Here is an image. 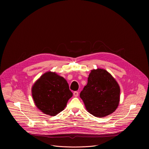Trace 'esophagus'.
Masks as SVG:
<instances>
[{
  "label": "esophagus",
  "instance_id": "esophagus-1",
  "mask_svg": "<svg viewBox=\"0 0 149 149\" xmlns=\"http://www.w3.org/2000/svg\"><path fill=\"white\" fill-rule=\"evenodd\" d=\"M73 95H74V96L75 97H77V96H79V92H78L77 91H74V92H73Z\"/></svg>",
  "mask_w": 149,
  "mask_h": 149
}]
</instances>
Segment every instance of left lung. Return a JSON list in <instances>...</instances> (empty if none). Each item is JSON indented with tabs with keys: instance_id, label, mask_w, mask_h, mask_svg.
<instances>
[{
	"instance_id": "left-lung-1",
	"label": "left lung",
	"mask_w": 149,
	"mask_h": 149,
	"mask_svg": "<svg viewBox=\"0 0 149 149\" xmlns=\"http://www.w3.org/2000/svg\"><path fill=\"white\" fill-rule=\"evenodd\" d=\"M120 91L119 86L111 74L104 69L98 68L91 70L88 83L80 96L91 114L103 118L117 108Z\"/></svg>"
}]
</instances>
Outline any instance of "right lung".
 <instances>
[{"instance_id":"obj_1","label":"right lung","mask_w":149,"mask_h":149,"mask_svg":"<svg viewBox=\"0 0 149 149\" xmlns=\"http://www.w3.org/2000/svg\"><path fill=\"white\" fill-rule=\"evenodd\" d=\"M72 95L66 80L51 72L43 74L32 88L36 106L50 116H55L62 111Z\"/></svg>"}]
</instances>
